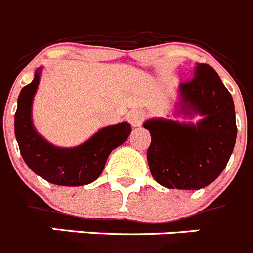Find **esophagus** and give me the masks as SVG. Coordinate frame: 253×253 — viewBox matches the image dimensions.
Listing matches in <instances>:
<instances>
[{"label": "esophagus", "instance_id": "34e87169", "mask_svg": "<svg viewBox=\"0 0 253 253\" xmlns=\"http://www.w3.org/2000/svg\"><path fill=\"white\" fill-rule=\"evenodd\" d=\"M144 118L145 114L140 110H131L128 115L129 122H130V124L133 125V126H140L143 120H144Z\"/></svg>", "mask_w": 253, "mask_h": 253}]
</instances>
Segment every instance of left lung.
Listing matches in <instances>:
<instances>
[{
    "label": "left lung",
    "mask_w": 253,
    "mask_h": 253,
    "mask_svg": "<svg viewBox=\"0 0 253 253\" xmlns=\"http://www.w3.org/2000/svg\"><path fill=\"white\" fill-rule=\"evenodd\" d=\"M174 114L201 119L145 120L143 126L152 136L147 152L150 173L167 188H205L223 172L237 136L233 99L210 65L196 64L191 80L178 86Z\"/></svg>",
    "instance_id": "8db88e82"
}]
</instances>
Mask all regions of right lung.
I'll list each match as a JSON object with an SVG mask.
<instances>
[{"label":"right lung","mask_w":253,"mask_h":253,"mask_svg":"<svg viewBox=\"0 0 253 253\" xmlns=\"http://www.w3.org/2000/svg\"><path fill=\"white\" fill-rule=\"evenodd\" d=\"M41 71L21 90L15 114V135L21 155L32 172L56 185L79 187L94 182L105 167L106 159L128 139L131 125L128 122L104 126L86 142L70 148L56 147L47 142L35 128L32 104L40 84Z\"/></svg>","instance_id":"add662e5"}]
</instances>
